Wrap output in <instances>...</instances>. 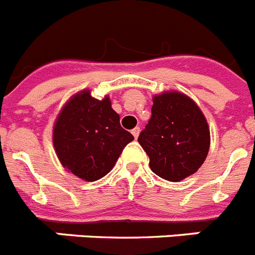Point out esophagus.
Listing matches in <instances>:
<instances>
[{"mask_svg":"<svg viewBox=\"0 0 255 255\" xmlns=\"http://www.w3.org/2000/svg\"><path fill=\"white\" fill-rule=\"evenodd\" d=\"M139 132H140V128H138V126H136V128H134V129L131 130V134L134 135L135 139H136L139 136Z\"/></svg>","mask_w":255,"mask_h":255,"instance_id":"1","label":"esophagus"}]
</instances>
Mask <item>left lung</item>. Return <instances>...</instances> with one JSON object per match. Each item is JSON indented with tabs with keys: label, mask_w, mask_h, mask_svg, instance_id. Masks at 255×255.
Listing matches in <instances>:
<instances>
[{
	"label": "left lung",
	"mask_w": 255,
	"mask_h": 255,
	"mask_svg": "<svg viewBox=\"0 0 255 255\" xmlns=\"http://www.w3.org/2000/svg\"><path fill=\"white\" fill-rule=\"evenodd\" d=\"M155 175L177 182L206 161L209 128L200 108L185 94L167 92L153 98L152 117L138 138Z\"/></svg>",
	"instance_id": "obj_1"
}]
</instances>
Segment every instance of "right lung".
<instances>
[{"label":"right lung","mask_w":255,"mask_h":255,"mask_svg":"<svg viewBox=\"0 0 255 255\" xmlns=\"http://www.w3.org/2000/svg\"><path fill=\"white\" fill-rule=\"evenodd\" d=\"M134 136L120 125V116L105 97L82 91L62 107L53 128V145L61 164L85 181L107 175Z\"/></svg>","instance_id":"right-lung-1"}]
</instances>
